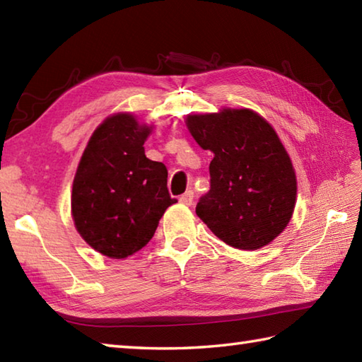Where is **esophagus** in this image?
Masks as SVG:
<instances>
[{
  "instance_id": "34e87169",
  "label": "esophagus",
  "mask_w": 362,
  "mask_h": 362,
  "mask_svg": "<svg viewBox=\"0 0 362 362\" xmlns=\"http://www.w3.org/2000/svg\"><path fill=\"white\" fill-rule=\"evenodd\" d=\"M193 201H194V193L193 189H188L185 194L180 196V202L185 204V205H193Z\"/></svg>"
}]
</instances>
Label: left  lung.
<instances>
[{"instance_id":"1","label":"left lung","mask_w":362,"mask_h":362,"mask_svg":"<svg viewBox=\"0 0 362 362\" xmlns=\"http://www.w3.org/2000/svg\"><path fill=\"white\" fill-rule=\"evenodd\" d=\"M187 126L214 153L197 216L236 249L257 250L275 240L294 211L297 180L272 126L247 109L189 115Z\"/></svg>"}]
</instances>
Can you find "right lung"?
<instances>
[{
  "label": "right lung",
  "mask_w": 362,
  "mask_h": 362,
  "mask_svg": "<svg viewBox=\"0 0 362 362\" xmlns=\"http://www.w3.org/2000/svg\"><path fill=\"white\" fill-rule=\"evenodd\" d=\"M149 134L129 113L107 118L91 135L74 177L76 228L109 258L144 247L168 206L177 202L168 191L166 166L144 156Z\"/></svg>",
  "instance_id": "1"
}]
</instances>
